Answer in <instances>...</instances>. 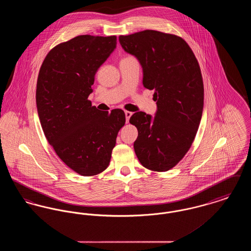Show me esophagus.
Masks as SVG:
<instances>
[{
    "label": "esophagus",
    "mask_w": 251,
    "mask_h": 251,
    "mask_svg": "<svg viewBox=\"0 0 251 251\" xmlns=\"http://www.w3.org/2000/svg\"><path fill=\"white\" fill-rule=\"evenodd\" d=\"M131 115H132V113L130 112V111H125V117H126V122H127V123L129 122V120H130V118H131Z\"/></svg>",
    "instance_id": "34e87169"
}]
</instances>
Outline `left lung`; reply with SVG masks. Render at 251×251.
Segmentation results:
<instances>
[{"label": "left lung", "instance_id": "left-lung-1", "mask_svg": "<svg viewBox=\"0 0 251 251\" xmlns=\"http://www.w3.org/2000/svg\"><path fill=\"white\" fill-rule=\"evenodd\" d=\"M119 39L141 64L144 86L154 90L157 101L154 118L137 112L130 119L138 131L135 154L144 167L167 171L189 151L201 123L204 87L199 62L175 35L145 30Z\"/></svg>", "mask_w": 251, "mask_h": 251}]
</instances>
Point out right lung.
<instances>
[{
  "label": "right lung",
  "mask_w": 251,
  "mask_h": 251,
  "mask_svg": "<svg viewBox=\"0 0 251 251\" xmlns=\"http://www.w3.org/2000/svg\"><path fill=\"white\" fill-rule=\"evenodd\" d=\"M117 46V36H78L51 49L36 83V107L50 145L82 176L109 166L120 129L121 109L100 111L87 100L95 74Z\"/></svg>",
  "instance_id": "obj_1"
}]
</instances>
